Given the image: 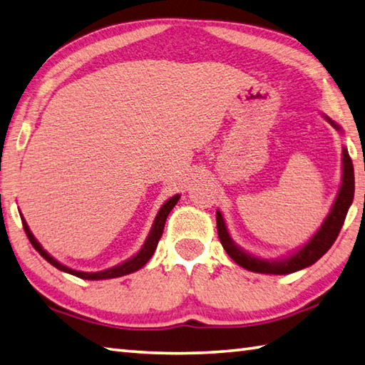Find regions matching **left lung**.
I'll return each mask as SVG.
<instances>
[{
    "label": "left lung",
    "mask_w": 365,
    "mask_h": 365,
    "mask_svg": "<svg viewBox=\"0 0 365 365\" xmlns=\"http://www.w3.org/2000/svg\"><path fill=\"white\" fill-rule=\"evenodd\" d=\"M326 120L329 121L335 130L340 131V126L335 125L331 118L326 117ZM353 197H354L353 161L349 158L348 150L344 148V175H341L340 191L337 197H335L329 215H327V218L324 220V223L321 225L319 231L313 235V237L307 242L301 250H297L294 255L289 256V258L280 259V261H266L244 252V250L235 245L232 239L230 237V232L226 230L223 215L217 210L218 237H220L221 245H223L226 253L231 256L234 262H237L240 267H244L247 270H252V272H258V274H274V275L297 272V270L315 264L321 256H323L327 250L332 247V244L335 242V239H337V235L341 230V226H344V221L346 218L349 205L353 202Z\"/></svg>",
    "instance_id": "obj_1"
}]
</instances>
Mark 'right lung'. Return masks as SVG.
Masks as SVG:
<instances>
[{
  "label": "right lung",
  "instance_id": "1",
  "mask_svg": "<svg viewBox=\"0 0 365 365\" xmlns=\"http://www.w3.org/2000/svg\"><path fill=\"white\" fill-rule=\"evenodd\" d=\"M178 199H180V196L175 195L174 197H170L169 201L164 202V205L161 207L160 212H158V215H156V218H155V223L152 226V231H150L144 247L140 248V252L138 255L133 256L131 259L121 262L120 266L101 270V272H81V270H73V269H69L66 266H63V264H60L58 261L53 259L52 256H50L46 252V250H42V247L39 245V242L36 240L34 235L31 234L30 227H28L24 217H21V223H24V230L26 232V237L30 239L31 245L34 247L36 252H38L47 262L52 264L53 267L63 270V272H68L71 275H76L78 278H83V280H106V278H117V277H123V275H128V274H133V272H135V270H139L140 267L145 266V264L148 262V259L152 258L153 253H155L156 245H158V242H160L161 235H163V230H164V223H166V218L169 215V212L174 209V205L177 204Z\"/></svg>",
  "mask_w": 365,
  "mask_h": 365
}]
</instances>
